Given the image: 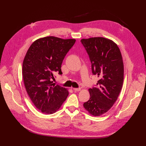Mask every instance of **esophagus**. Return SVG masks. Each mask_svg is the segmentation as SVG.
<instances>
[{
    "label": "esophagus",
    "instance_id": "34e87169",
    "mask_svg": "<svg viewBox=\"0 0 146 146\" xmlns=\"http://www.w3.org/2000/svg\"><path fill=\"white\" fill-rule=\"evenodd\" d=\"M73 89L74 90V91H77V92H79L81 90L80 88H73Z\"/></svg>",
    "mask_w": 146,
    "mask_h": 146
}]
</instances>
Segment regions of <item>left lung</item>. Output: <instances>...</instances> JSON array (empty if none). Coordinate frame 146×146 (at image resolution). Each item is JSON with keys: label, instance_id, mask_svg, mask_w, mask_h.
Listing matches in <instances>:
<instances>
[{"label": "left lung", "instance_id": "8db88e82", "mask_svg": "<svg viewBox=\"0 0 146 146\" xmlns=\"http://www.w3.org/2000/svg\"><path fill=\"white\" fill-rule=\"evenodd\" d=\"M92 64V72L99 80L89 89V100L84 108L94 116L108 112L116 102L124 80V63L117 45L103 37L82 39Z\"/></svg>", "mask_w": 146, "mask_h": 146}]
</instances>
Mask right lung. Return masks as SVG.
Instances as JSON below:
<instances>
[{"label": "right lung", "instance_id": "1", "mask_svg": "<svg viewBox=\"0 0 146 146\" xmlns=\"http://www.w3.org/2000/svg\"><path fill=\"white\" fill-rule=\"evenodd\" d=\"M74 39L47 36L35 41L28 50L22 64L24 85L31 100L45 114L59 110L68 95L65 88L54 85V73L62 74L61 67Z\"/></svg>", "mask_w": 146, "mask_h": 146}]
</instances>
